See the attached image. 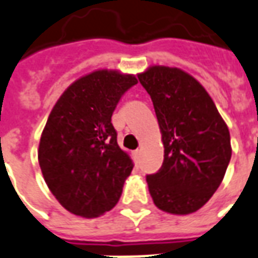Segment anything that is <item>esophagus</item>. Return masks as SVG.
Listing matches in <instances>:
<instances>
[{"label": "esophagus", "mask_w": 258, "mask_h": 258, "mask_svg": "<svg viewBox=\"0 0 258 258\" xmlns=\"http://www.w3.org/2000/svg\"><path fill=\"white\" fill-rule=\"evenodd\" d=\"M140 156H141V151L140 150L133 151V158H135V160H136V162H139V160H140Z\"/></svg>", "instance_id": "1"}]
</instances>
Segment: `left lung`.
<instances>
[{
  "label": "left lung",
  "mask_w": 258,
  "mask_h": 258,
  "mask_svg": "<svg viewBox=\"0 0 258 258\" xmlns=\"http://www.w3.org/2000/svg\"><path fill=\"white\" fill-rule=\"evenodd\" d=\"M154 103L163 164L147 177L159 210L199 211L218 190L231 159L230 132L203 85L179 68L152 65L137 75Z\"/></svg>",
  "instance_id": "8db88e82"
}]
</instances>
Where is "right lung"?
<instances>
[{
	"mask_svg": "<svg viewBox=\"0 0 258 258\" xmlns=\"http://www.w3.org/2000/svg\"><path fill=\"white\" fill-rule=\"evenodd\" d=\"M135 75L98 69L73 81L44 125L38 160L44 182L71 214L98 218L115 207L133 170L119 148L111 115Z\"/></svg>",
	"mask_w": 258,
	"mask_h": 258,
	"instance_id": "obj_1",
	"label": "right lung"
}]
</instances>
